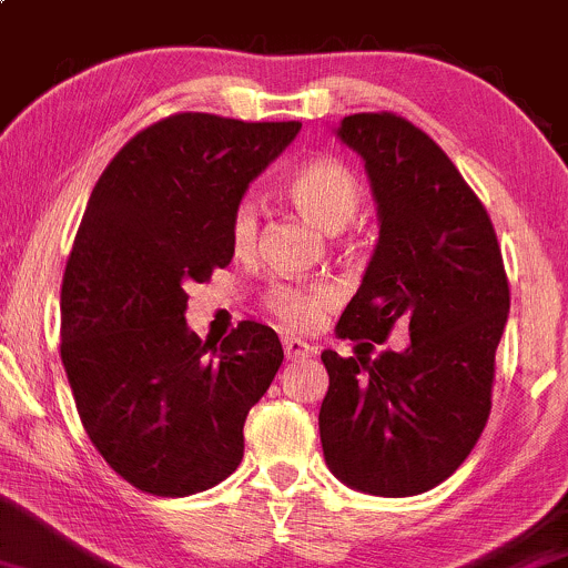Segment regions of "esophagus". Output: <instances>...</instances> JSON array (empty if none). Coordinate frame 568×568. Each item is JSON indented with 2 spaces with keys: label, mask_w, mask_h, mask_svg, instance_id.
<instances>
[{
  "label": "esophagus",
  "mask_w": 568,
  "mask_h": 568,
  "mask_svg": "<svg viewBox=\"0 0 568 568\" xmlns=\"http://www.w3.org/2000/svg\"><path fill=\"white\" fill-rule=\"evenodd\" d=\"M282 344H284L286 359H306L314 355V346H308L306 341H301V338H292V335H284Z\"/></svg>",
  "instance_id": "obj_1"
}]
</instances>
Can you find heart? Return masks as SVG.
<instances>
[{"label":"heart","mask_w":568,"mask_h":568,"mask_svg":"<svg viewBox=\"0 0 568 568\" xmlns=\"http://www.w3.org/2000/svg\"><path fill=\"white\" fill-rule=\"evenodd\" d=\"M284 194L311 224L325 233H338L357 213L363 186L344 162L320 156L303 162L286 179ZM230 241L237 254L252 252L257 243V209L252 200H241L230 213ZM265 306L286 331H308L333 306V292L322 284H278L267 292Z\"/></svg>","instance_id":"b5f03b06"}]
</instances>
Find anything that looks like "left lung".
<instances>
[{"instance_id": "1", "label": "left lung", "mask_w": 568, "mask_h": 568, "mask_svg": "<svg viewBox=\"0 0 568 568\" xmlns=\"http://www.w3.org/2000/svg\"><path fill=\"white\" fill-rule=\"evenodd\" d=\"M335 135L363 156L379 243L335 327L338 338L359 341L357 355L322 352L331 374L322 453L359 493L417 496L455 474L490 417L509 314L501 246L453 160L412 121L355 113ZM395 324L409 327L406 351L358 352L368 339L383 343Z\"/></svg>"}]
</instances>
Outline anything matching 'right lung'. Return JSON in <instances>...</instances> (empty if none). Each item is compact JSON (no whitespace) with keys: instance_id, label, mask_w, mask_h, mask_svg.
<instances>
[{"instance_id":"obj_1","label":"right lung","mask_w":568,"mask_h":568,"mask_svg":"<svg viewBox=\"0 0 568 568\" xmlns=\"http://www.w3.org/2000/svg\"><path fill=\"white\" fill-rule=\"evenodd\" d=\"M297 130L168 115L91 192L64 267L62 363L91 444L138 490L184 498L241 463L243 423L282 365V341L260 322L219 346L200 341L186 286L230 265V213Z\"/></svg>"}]
</instances>
